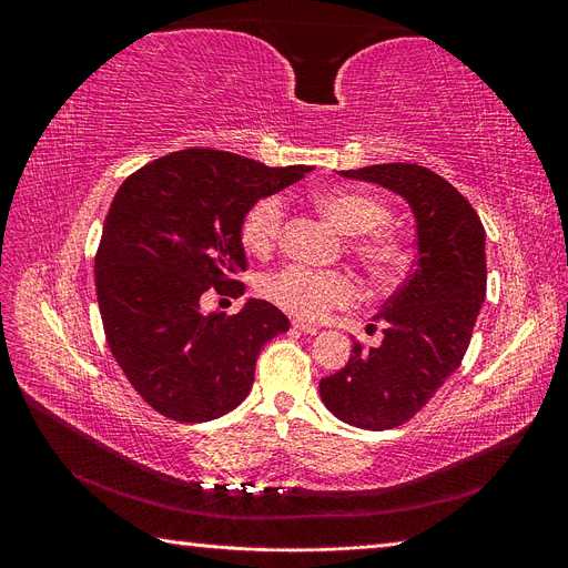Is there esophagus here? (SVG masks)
Here are the masks:
<instances>
[{
    "label": "esophagus",
    "instance_id": "esophagus-1",
    "mask_svg": "<svg viewBox=\"0 0 568 568\" xmlns=\"http://www.w3.org/2000/svg\"><path fill=\"white\" fill-rule=\"evenodd\" d=\"M294 329H298V332H303V334H311V336L320 332L315 324H307V322H301V320H298V322H294Z\"/></svg>",
    "mask_w": 568,
    "mask_h": 568
}]
</instances>
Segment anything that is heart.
Returning <instances> with one entry per match:
<instances>
[{
    "label": "heart",
    "instance_id": "obj_1",
    "mask_svg": "<svg viewBox=\"0 0 568 568\" xmlns=\"http://www.w3.org/2000/svg\"><path fill=\"white\" fill-rule=\"evenodd\" d=\"M315 205L343 234L359 236L353 251L372 277L390 280L409 265L412 253L405 239L384 227L390 220V209L379 196L363 189H326L315 196ZM284 217L286 203L280 194L257 199L239 227L244 248L253 255H267L280 242ZM261 291L288 315L320 320L334 307L351 305L357 298V282L346 270L286 265L265 274Z\"/></svg>",
    "mask_w": 568,
    "mask_h": 568
}]
</instances>
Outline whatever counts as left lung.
<instances>
[{"instance_id": "obj_1", "label": "left lung", "mask_w": 568, "mask_h": 568, "mask_svg": "<svg viewBox=\"0 0 568 568\" xmlns=\"http://www.w3.org/2000/svg\"><path fill=\"white\" fill-rule=\"evenodd\" d=\"M403 196L417 222V263L374 315L379 348L353 343L343 369L320 382L334 417L367 432L409 422L462 365L486 298V230L471 203L432 170L382 163L341 170Z\"/></svg>"}]
</instances>
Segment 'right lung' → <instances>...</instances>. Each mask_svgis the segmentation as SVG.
Masks as SVG:
<instances>
[{
	"label": "right lung",
	"mask_w": 568,
	"mask_h": 568,
	"mask_svg": "<svg viewBox=\"0 0 568 568\" xmlns=\"http://www.w3.org/2000/svg\"><path fill=\"white\" fill-rule=\"evenodd\" d=\"M311 170L184 149L120 184L94 261L99 313L115 363L163 417L227 415L248 395L261 348L288 329L267 301L248 298L230 317L201 303L209 291L244 294V213Z\"/></svg>",
	"instance_id": "obj_1"
}]
</instances>
